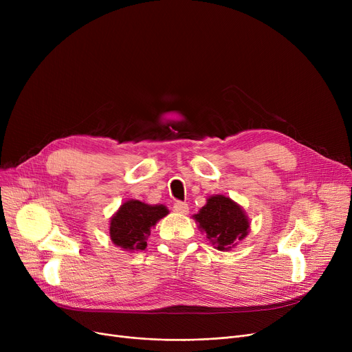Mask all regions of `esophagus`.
Masks as SVG:
<instances>
[{
    "instance_id": "obj_1",
    "label": "esophagus",
    "mask_w": 352,
    "mask_h": 352,
    "mask_svg": "<svg viewBox=\"0 0 352 352\" xmlns=\"http://www.w3.org/2000/svg\"><path fill=\"white\" fill-rule=\"evenodd\" d=\"M188 206L186 204V202H181V201H177L175 202V204H174V211L175 212H178V214H184V215H186V214H188Z\"/></svg>"
}]
</instances>
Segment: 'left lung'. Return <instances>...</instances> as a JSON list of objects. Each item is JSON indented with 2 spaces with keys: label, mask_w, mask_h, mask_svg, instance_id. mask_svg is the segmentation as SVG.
<instances>
[{
  "label": "left lung",
  "mask_w": 352,
  "mask_h": 352,
  "mask_svg": "<svg viewBox=\"0 0 352 352\" xmlns=\"http://www.w3.org/2000/svg\"><path fill=\"white\" fill-rule=\"evenodd\" d=\"M201 232L218 251H230L250 232V218L244 208L226 195H211L207 204L192 215Z\"/></svg>",
  "instance_id": "obj_1"
}]
</instances>
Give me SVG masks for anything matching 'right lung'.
Segmentation results:
<instances>
[{
	"label": "right lung",
	"mask_w": 352,
	"mask_h": 352,
	"mask_svg": "<svg viewBox=\"0 0 352 352\" xmlns=\"http://www.w3.org/2000/svg\"><path fill=\"white\" fill-rule=\"evenodd\" d=\"M165 206H150L138 199H128L111 217L109 236L114 245L124 251L135 252L146 248L148 236L158 221L168 215Z\"/></svg>",
	"instance_id": "1"
}]
</instances>
